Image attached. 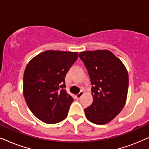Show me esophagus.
I'll use <instances>...</instances> for the list:
<instances>
[{
  "label": "esophagus",
  "instance_id": "obj_1",
  "mask_svg": "<svg viewBox=\"0 0 149 149\" xmlns=\"http://www.w3.org/2000/svg\"><path fill=\"white\" fill-rule=\"evenodd\" d=\"M83 91H81L80 92H79L78 94H77V95H76V97H77V100H79L81 98V97L83 96Z\"/></svg>",
  "mask_w": 149,
  "mask_h": 149
}]
</instances>
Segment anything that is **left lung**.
I'll use <instances>...</instances> for the list:
<instances>
[{"label":"left lung","mask_w":149,"mask_h":149,"mask_svg":"<svg viewBox=\"0 0 149 149\" xmlns=\"http://www.w3.org/2000/svg\"><path fill=\"white\" fill-rule=\"evenodd\" d=\"M92 85L93 102L85 109L89 121L104 125L123 109L127 99L129 77L124 64L108 50L81 52Z\"/></svg>","instance_id":"obj_1"}]
</instances>
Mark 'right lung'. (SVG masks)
<instances>
[{
	"mask_svg": "<svg viewBox=\"0 0 149 149\" xmlns=\"http://www.w3.org/2000/svg\"><path fill=\"white\" fill-rule=\"evenodd\" d=\"M77 58V52L48 50L26 66L24 98L34 115L44 123H59L68 115L74 100L65 89V77Z\"/></svg>",
	"mask_w": 149,
	"mask_h": 149,
	"instance_id": "1",
	"label": "right lung"
}]
</instances>
